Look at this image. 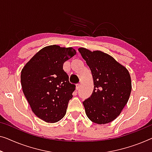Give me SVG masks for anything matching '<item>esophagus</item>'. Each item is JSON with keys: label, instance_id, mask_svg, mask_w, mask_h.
I'll return each instance as SVG.
<instances>
[{"label": "esophagus", "instance_id": "34e87169", "mask_svg": "<svg viewBox=\"0 0 152 152\" xmlns=\"http://www.w3.org/2000/svg\"><path fill=\"white\" fill-rule=\"evenodd\" d=\"M80 83L77 84V85H76V90H78L79 89H80Z\"/></svg>", "mask_w": 152, "mask_h": 152}]
</instances>
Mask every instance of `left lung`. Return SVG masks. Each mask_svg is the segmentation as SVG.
<instances>
[{"label":"left lung","mask_w":152,"mask_h":152,"mask_svg":"<svg viewBox=\"0 0 152 152\" xmlns=\"http://www.w3.org/2000/svg\"><path fill=\"white\" fill-rule=\"evenodd\" d=\"M79 53L91 72L94 88L83 104L91 121L110 123L119 116L130 98L132 83L125 67L109 54L80 48Z\"/></svg>","instance_id":"obj_1"}]
</instances>
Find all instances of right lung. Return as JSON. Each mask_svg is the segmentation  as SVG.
Here are the masks:
<instances>
[{
  "label": "right lung",
  "mask_w": 152,
  "mask_h": 152,
  "mask_svg": "<svg viewBox=\"0 0 152 152\" xmlns=\"http://www.w3.org/2000/svg\"><path fill=\"white\" fill-rule=\"evenodd\" d=\"M76 53L72 48L56 45L44 48L21 72L23 93L33 112L48 123H55L66 113L76 85L69 81L63 63Z\"/></svg>",
  "instance_id": "obj_1"
}]
</instances>
